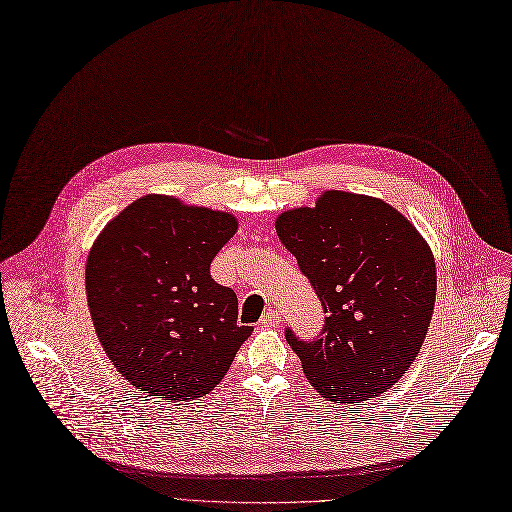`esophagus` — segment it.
Listing matches in <instances>:
<instances>
[{"mask_svg": "<svg viewBox=\"0 0 512 512\" xmlns=\"http://www.w3.org/2000/svg\"><path fill=\"white\" fill-rule=\"evenodd\" d=\"M280 324V314L276 309H268V311H263V316H261V320H259V326L261 328H272V326H278Z\"/></svg>", "mask_w": 512, "mask_h": 512, "instance_id": "obj_1", "label": "esophagus"}]
</instances>
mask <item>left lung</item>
<instances>
[{
	"label": "left lung",
	"instance_id": "obj_1",
	"mask_svg": "<svg viewBox=\"0 0 512 512\" xmlns=\"http://www.w3.org/2000/svg\"><path fill=\"white\" fill-rule=\"evenodd\" d=\"M276 232L326 314L316 341L286 330L311 387L337 404L387 391L416 360L433 318L437 270L427 240L381 198L343 190L280 213Z\"/></svg>",
	"mask_w": 512,
	"mask_h": 512
}]
</instances>
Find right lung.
Listing matches in <instances>:
<instances>
[{
    "mask_svg": "<svg viewBox=\"0 0 512 512\" xmlns=\"http://www.w3.org/2000/svg\"><path fill=\"white\" fill-rule=\"evenodd\" d=\"M236 230L232 213L146 194L92 244L87 307L108 360L136 389L171 402L203 397L251 337L236 293L209 272Z\"/></svg>",
    "mask_w": 512,
    "mask_h": 512,
    "instance_id": "obj_1",
    "label": "right lung"
}]
</instances>
